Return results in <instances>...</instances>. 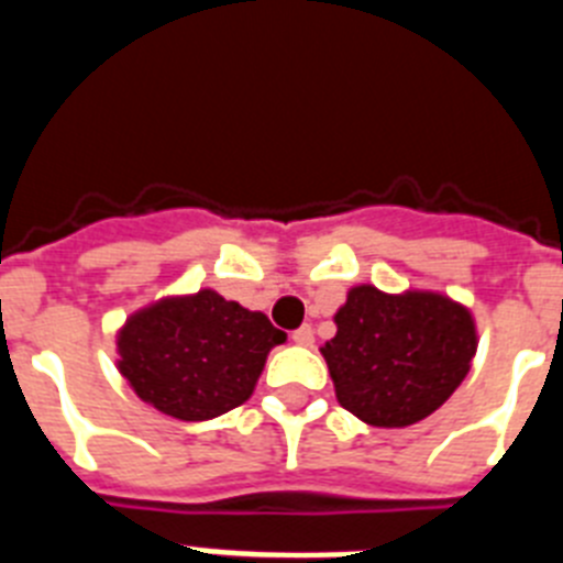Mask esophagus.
<instances>
[{
    "label": "esophagus",
    "instance_id": "34e87169",
    "mask_svg": "<svg viewBox=\"0 0 563 563\" xmlns=\"http://www.w3.org/2000/svg\"><path fill=\"white\" fill-rule=\"evenodd\" d=\"M292 341H296L298 346H312V327L310 324L298 327V330L292 332Z\"/></svg>",
    "mask_w": 563,
    "mask_h": 563
}]
</instances>
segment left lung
<instances>
[{
  "instance_id": "1",
  "label": "left lung",
  "mask_w": 563,
  "mask_h": 563,
  "mask_svg": "<svg viewBox=\"0 0 563 563\" xmlns=\"http://www.w3.org/2000/svg\"><path fill=\"white\" fill-rule=\"evenodd\" d=\"M335 327L321 355L338 402L377 429H402L440 409L465 380L479 343L471 310L431 290L391 296L357 285Z\"/></svg>"
}]
</instances>
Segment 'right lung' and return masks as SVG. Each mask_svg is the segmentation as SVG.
I'll return each instance as SVG.
<instances>
[{
	"mask_svg": "<svg viewBox=\"0 0 563 563\" xmlns=\"http://www.w3.org/2000/svg\"><path fill=\"white\" fill-rule=\"evenodd\" d=\"M285 341L265 312L206 287L132 312L118 330V369L163 415L213 420L253 395L267 355Z\"/></svg>",
	"mask_w": 563,
	"mask_h": 563,
	"instance_id": "right-lung-1",
	"label": "right lung"
}]
</instances>
